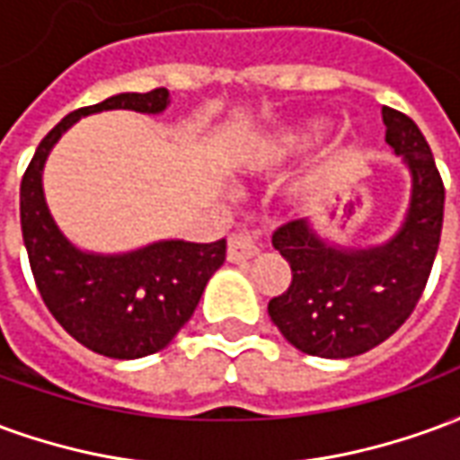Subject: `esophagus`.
<instances>
[{"instance_id": "obj_1", "label": "esophagus", "mask_w": 460, "mask_h": 460, "mask_svg": "<svg viewBox=\"0 0 460 460\" xmlns=\"http://www.w3.org/2000/svg\"><path fill=\"white\" fill-rule=\"evenodd\" d=\"M261 251V234L259 231H234L226 243V259L231 263H241V261L253 259Z\"/></svg>"}]
</instances>
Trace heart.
Returning <instances> with one entry per match:
<instances>
[{"label":"heart","mask_w":460,"mask_h":460,"mask_svg":"<svg viewBox=\"0 0 460 460\" xmlns=\"http://www.w3.org/2000/svg\"><path fill=\"white\" fill-rule=\"evenodd\" d=\"M323 135V125H305V128H298V130H290L288 135H283L276 140V147H273V155H286L288 150H296V147H303V145H308L315 137Z\"/></svg>","instance_id":"heart-1"}]
</instances>
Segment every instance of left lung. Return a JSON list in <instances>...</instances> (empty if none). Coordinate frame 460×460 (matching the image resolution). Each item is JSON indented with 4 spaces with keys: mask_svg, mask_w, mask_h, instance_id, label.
I'll return each mask as SVG.
<instances>
[{
    "mask_svg": "<svg viewBox=\"0 0 460 460\" xmlns=\"http://www.w3.org/2000/svg\"><path fill=\"white\" fill-rule=\"evenodd\" d=\"M386 142L409 167L411 199L394 236L342 249L308 219L283 224L273 249L290 263L288 290L269 303L273 325L300 352L328 359L362 355L404 325L426 288L444 226V181L409 115L382 108Z\"/></svg>",
    "mask_w": 460,
    "mask_h": 460,
    "instance_id": "1",
    "label": "left lung"
}]
</instances>
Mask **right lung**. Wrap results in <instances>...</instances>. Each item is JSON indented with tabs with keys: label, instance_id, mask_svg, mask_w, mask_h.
<instances>
[{
	"label": "right lung",
	"instance_id": "1",
	"mask_svg": "<svg viewBox=\"0 0 460 460\" xmlns=\"http://www.w3.org/2000/svg\"><path fill=\"white\" fill-rule=\"evenodd\" d=\"M170 91L118 93L68 113L39 142L19 190L22 234L36 288L58 325L81 345L113 359L160 352L184 328L207 280L226 259V241L191 243L167 239L128 253H91L66 239L46 207L44 164L75 120L103 111L157 115Z\"/></svg>",
	"mask_w": 460,
	"mask_h": 460
}]
</instances>
